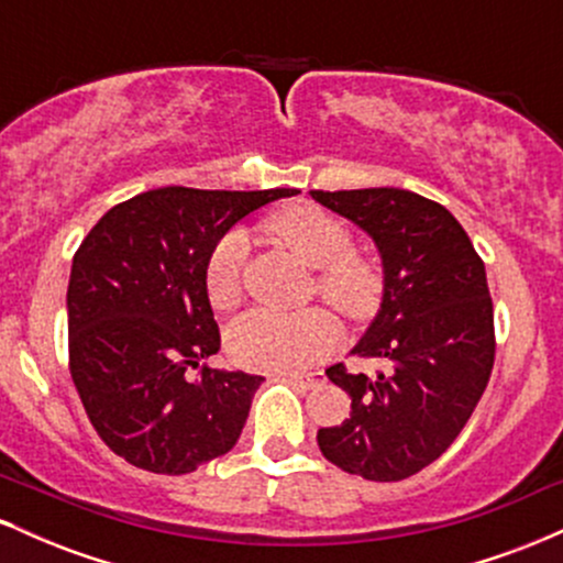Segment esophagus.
Segmentation results:
<instances>
[{"label":"esophagus","mask_w":563,"mask_h":563,"mask_svg":"<svg viewBox=\"0 0 563 563\" xmlns=\"http://www.w3.org/2000/svg\"><path fill=\"white\" fill-rule=\"evenodd\" d=\"M283 378L290 380V384L301 386V389H309V386H314L320 380L318 373H307V376H303V373H286V376H283Z\"/></svg>","instance_id":"1"}]
</instances>
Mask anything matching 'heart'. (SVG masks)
<instances>
[{
	"label": "heart",
	"mask_w": 563,
	"mask_h": 563,
	"mask_svg": "<svg viewBox=\"0 0 563 563\" xmlns=\"http://www.w3.org/2000/svg\"><path fill=\"white\" fill-rule=\"evenodd\" d=\"M269 228L283 238L303 262L320 269L318 288L322 299L331 301L349 318L373 312L380 296V277L373 262L354 254L352 232L341 219L318 209L296 206L277 214ZM249 235L230 230L219 238L206 262V296L217 309L235 307L241 299V277ZM341 331L322 309L303 312H277V309H251L230 325V357L249 371L296 373L328 357L339 346Z\"/></svg>",
	"instance_id": "obj_1"
}]
</instances>
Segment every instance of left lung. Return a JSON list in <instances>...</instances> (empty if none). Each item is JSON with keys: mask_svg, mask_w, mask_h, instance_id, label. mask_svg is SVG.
<instances>
[{"mask_svg": "<svg viewBox=\"0 0 563 563\" xmlns=\"http://www.w3.org/2000/svg\"><path fill=\"white\" fill-rule=\"evenodd\" d=\"M309 196L376 243L384 299L352 354L391 365L376 378L328 367L325 376L352 397V412L318 431L320 452L363 479H407L455 442L487 389L495 325L484 262L461 222L418 192L365 187Z\"/></svg>", "mask_w": 563, "mask_h": 563, "instance_id": "1", "label": "left lung"}]
</instances>
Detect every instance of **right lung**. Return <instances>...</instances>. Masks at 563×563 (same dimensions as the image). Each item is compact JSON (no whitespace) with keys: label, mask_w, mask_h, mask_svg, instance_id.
I'll return each mask as SVG.
<instances>
[{"label":"right lung","mask_w":563,"mask_h":563,"mask_svg":"<svg viewBox=\"0 0 563 563\" xmlns=\"http://www.w3.org/2000/svg\"><path fill=\"white\" fill-rule=\"evenodd\" d=\"M288 196L158 187L113 206L76 251L70 378L97 434L132 466L179 476L235 448L264 378L203 363L219 352L206 262L232 224Z\"/></svg>","instance_id":"obj_1"}]
</instances>
